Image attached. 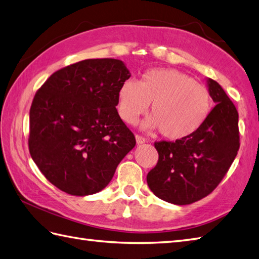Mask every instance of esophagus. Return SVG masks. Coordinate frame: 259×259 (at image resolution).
<instances>
[{
  "label": "esophagus",
  "mask_w": 259,
  "mask_h": 259,
  "mask_svg": "<svg viewBox=\"0 0 259 259\" xmlns=\"http://www.w3.org/2000/svg\"><path fill=\"white\" fill-rule=\"evenodd\" d=\"M135 140H136V143L139 144V145L144 144L145 142H146V140L144 139V137L141 136V135H136V136H135Z\"/></svg>",
  "instance_id": "1"
}]
</instances>
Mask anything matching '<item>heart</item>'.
I'll return each instance as SVG.
<instances>
[{"instance_id": "obj_1", "label": "heart", "mask_w": 259, "mask_h": 259, "mask_svg": "<svg viewBox=\"0 0 259 259\" xmlns=\"http://www.w3.org/2000/svg\"><path fill=\"white\" fill-rule=\"evenodd\" d=\"M151 106L152 115L141 128L160 130L168 140H182L201 127L210 114L209 91L187 73L173 68H155L140 82L126 79L117 91V110L125 123L133 124Z\"/></svg>"}]
</instances>
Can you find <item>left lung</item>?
I'll use <instances>...</instances> for the list:
<instances>
[{
  "label": "left lung",
  "mask_w": 259,
  "mask_h": 259,
  "mask_svg": "<svg viewBox=\"0 0 259 259\" xmlns=\"http://www.w3.org/2000/svg\"><path fill=\"white\" fill-rule=\"evenodd\" d=\"M215 106L196 133L176 142H157L159 161L146 177L157 198L190 204L208 196L228 172L239 150L238 112L217 81L207 78Z\"/></svg>",
  "instance_id": "8db88e82"
}]
</instances>
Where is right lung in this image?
I'll return each mask as SVG.
<instances>
[{
  "instance_id": "obj_1",
  "label": "right lung",
  "mask_w": 259,
  "mask_h": 259,
  "mask_svg": "<svg viewBox=\"0 0 259 259\" xmlns=\"http://www.w3.org/2000/svg\"><path fill=\"white\" fill-rule=\"evenodd\" d=\"M131 77L118 59H87L56 71L30 109L29 150L42 174L71 196L102 191L136 144L117 91Z\"/></svg>"
}]
</instances>
